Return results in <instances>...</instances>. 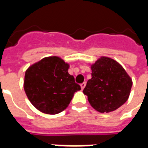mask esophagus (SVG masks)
Returning <instances> with one entry per match:
<instances>
[{"label":"esophagus","mask_w":148,"mask_h":148,"mask_svg":"<svg viewBox=\"0 0 148 148\" xmlns=\"http://www.w3.org/2000/svg\"><path fill=\"white\" fill-rule=\"evenodd\" d=\"M86 82H83V83L81 84V88H82V90H84V88L86 87Z\"/></svg>","instance_id":"1"}]
</instances>
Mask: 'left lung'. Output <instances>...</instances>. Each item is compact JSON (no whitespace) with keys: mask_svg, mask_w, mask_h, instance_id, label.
<instances>
[{"mask_svg":"<svg viewBox=\"0 0 148 148\" xmlns=\"http://www.w3.org/2000/svg\"><path fill=\"white\" fill-rule=\"evenodd\" d=\"M92 78L83 93L97 111L110 112L127 101L132 81L122 66L108 57H101L91 66Z\"/></svg>","mask_w":148,"mask_h":148,"instance_id":"8db88e82","label":"left lung"}]
</instances>
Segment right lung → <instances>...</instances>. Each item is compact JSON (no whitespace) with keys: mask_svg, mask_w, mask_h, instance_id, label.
<instances>
[{"mask_svg":"<svg viewBox=\"0 0 148 148\" xmlns=\"http://www.w3.org/2000/svg\"><path fill=\"white\" fill-rule=\"evenodd\" d=\"M69 64L51 56L42 58L27 69L24 91L31 103L47 114H57L69 106L81 86L68 73Z\"/></svg>","mask_w":148,"mask_h":148,"instance_id":"obj_1","label":"right lung"}]
</instances>
